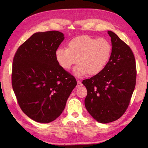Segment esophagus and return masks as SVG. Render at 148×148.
<instances>
[{
  "label": "esophagus",
  "mask_w": 148,
  "mask_h": 148,
  "mask_svg": "<svg viewBox=\"0 0 148 148\" xmlns=\"http://www.w3.org/2000/svg\"><path fill=\"white\" fill-rule=\"evenodd\" d=\"M83 86V84L81 83V82L80 81H77V86H76V87L77 88H79V87H81V86Z\"/></svg>",
  "instance_id": "esophagus-1"
}]
</instances>
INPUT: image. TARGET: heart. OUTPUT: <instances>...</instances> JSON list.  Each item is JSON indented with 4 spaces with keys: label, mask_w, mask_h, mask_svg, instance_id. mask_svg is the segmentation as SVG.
Listing matches in <instances>:
<instances>
[{
    "label": "heart",
    "mask_w": 148,
    "mask_h": 148,
    "mask_svg": "<svg viewBox=\"0 0 148 148\" xmlns=\"http://www.w3.org/2000/svg\"><path fill=\"white\" fill-rule=\"evenodd\" d=\"M112 52V46L108 40L97 39L88 35L72 38L68 43V48L56 50L55 58L58 64L66 71L77 62L74 74L80 77L88 73L94 76L100 73L106 67Z\"/></svg>",
    "instance_id": "obj_1"
}]
</instances>
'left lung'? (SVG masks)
<instances>
[{"label": "left lung", "mask_w": 148, "mask_h": 148, "mask_svg": "<svg viewBox=\"0 0 148 148\" xmlns=\"http://www.w3.org/2000/svg\"><path fill=\"white\" fill-rule=\"evenodd\" d=\"M112 52L105 69L83 81L87 90L84 105L99 123L117 120L130 103L136 83V60L130 48L112 31Z\"/></svg>", "instance_id": "1"}]
</instances>
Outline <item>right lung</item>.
<instances>
[{"instance_id": "1", "label": "right lung", "mask_w": 148, "mask_h": 148, "mask_svg": "<svg viewBox=\"0 0 148 148\" xmlns=\"http://www.w3.org/2000/svg\"><path fill=\"white\" fill-rule=\"evenodd\" d=\"M64 38L58 31L36 32L14 56L12 88L22 111L35 121L48 123L57 118L77 84L55 58Z\"/></svg>"}]
</instances>
